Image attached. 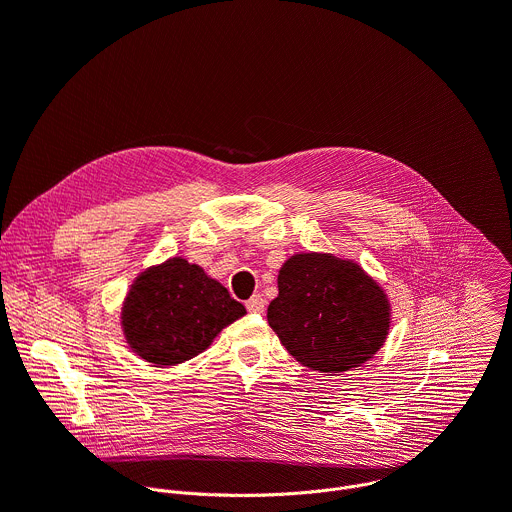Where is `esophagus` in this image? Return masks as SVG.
Returning <instances> with one entry per match:
<instances>
[{
	"label": "esophagus",
	"mask_w": 512,
	"mask_h": 512,
	"mask_svg": "<svg viewBox=\"0 0 512 512\" xmlns=\"http://www.w3.org/2000/svg\"><path fill=\"white\" fill-rule=\"evenodd\" d=\"M245 306H247V310H249V312H253V314H261V312L265 310V300H263L259 294H255L251 300H247V302H245Z\"/></svg>",
	"instance_id": "obj_1"
}]
</instances>
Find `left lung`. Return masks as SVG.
<instances>
[{
	"mask_svg": "<svg viewBox=\"0 0 512 512\" xmlns=\"http://www.w3.org/2000/svg\"><path fill=\"white\" fill-rule=\"evenodd\" d=\"M267 322L287 352L320 373L360 367L385 344L391 304L385 289L350 259L291 255L277 275Z\"/></svg>",
	"mask_w": 512,
	"mask_h": 512,
	"instance_id": "obj_1",
	"label": "left lung"
}]
</instances>
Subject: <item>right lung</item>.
Instances as JSON below:
<instances>
[{"label":"right lung","instance_id":"obj_1","mask_svg":"<svg viewBox=\"0 0 512 512\" xmlns=\"http://www.w3.org/2000/svg\"><path fill=\"white\" fill-rule=\"evenodd\" d=\"M245 314V306L200 265L172 257L135 277L121 308V328L139 358L174 367L204 352Z\"/></svg>","mask_w":512,"mask_h":512}]
</instances>
